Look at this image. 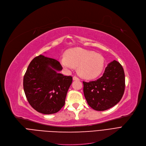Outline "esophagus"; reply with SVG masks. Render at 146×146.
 <instances>
[{"mask_svg": "<svg viewBox=\"0 0 146 146\" xmlns=\"http://www.w3.org/2000/svg\"><path fill=\"white\" fill-rule=\"evenodd\" d=\"M73 80H79L80 79L78 77H76V76H74V77L73 78Z\"/></svg>", "mask_w": 146, "mask_h": 146, "instance_id": "1", "label": "esophagus"}]
</instances>
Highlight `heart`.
<instances>
[{
    "label": "heart",
    "mask_w": 146,
    "mask_h": 146,
    "mask_svg": "<svg viewBox=\"0 0 146 146\" xmlns=\"http://www.w3.org/2000/svg\"><path fill=\"white\" fill-rule=\"evenodd\" d=\"M60 61L67 72L78 67V74L82 78L89 80L98 77L104 66V59L101 54L80 48L68 50Z\"/></svg>",
    "instance_id": "heart-1"
}]
</instances>
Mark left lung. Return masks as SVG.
<instances>
[{
    "instance_id": "left-lung-1",
    "label": "left lung",
    "mask_w": 146,
    "mask_h": 146,
    "mask_svg": "<svg viewBox=\"0 0 146 146\" xmlns=\"http://www.w3.org/2000/svg\"><path fill=\"white\" fill-rule=\"evenodd\" d=\"M84 95L92 108L102 111L117 105L125 90L124 69L113 60L107 65L101 78L89 82H83Z\"/></svg>"
}]
</instances>
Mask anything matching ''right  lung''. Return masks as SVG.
Masks as SVG:
<instances>
[{"label": "right lung", "instance_id": "right-lung-1", "mask_svg": "<svg viewBox=\"0 0 146 146\" xmlns=\"http://www.w3.org/2000/svg\"><path fill=\"white\" fill-rule=\"evenodd\" d=\"M62 68L57 60L42 55L29 63L24 77V90L28 102L38 112L55 113L64 105L72 77L60 73Z\"/></svg>", "mask_w": 146, "mask_h": 146}]
</instances>
